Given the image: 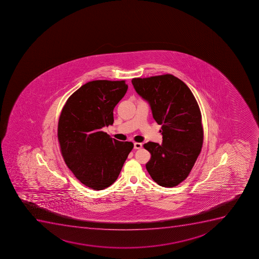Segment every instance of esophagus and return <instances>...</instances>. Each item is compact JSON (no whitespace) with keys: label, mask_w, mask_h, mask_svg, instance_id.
Returning <instances> with one entry per match:
<instances>
[{"label":"esophagus","mask_w":259,"mask_h":259,"mask_svg":"<svg viewBox=\"0 0 259 259\" xmlns=\"http://www.w3.org/2000/svg\"><path fill=\"white\" fill-rule=\"evenodd\" d=\"M142 148H143V144H140V143H134V149H140Z\"/></svg>","instance_id":"esophagus-1"}]
</instances>
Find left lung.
Wrapping results in <instances>:
<instances>
[{
  "label": "left lung",
  "mask_w": 259,
  "mask_h": 259,
  "mask_svg": "<svg viewBox=\"0 0 259 259\" xmlns=\"http://www.w3.org/2000/svg\"><path fill=\"white\" fill-rule=\"evenodd\" d=\"M132 83L161 125L162 144L149 142L144 145L151 154L147 170L159 186L176 187L188 177L202 149L198 104L187 84L171 74L133 78Z\"/></svg>",
  "instance_id": "left-lung-1"
}]
</instances>
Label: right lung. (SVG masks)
Wrapping results in <instances>:
<instances>
[{"instance_id": "obj_1", "label": "right lung", "mask_w": 259, "mask_h": 259, "mask_svg": "<svg viewBox=\"0 0 259 259\" xmlns=\"http://www.w3.org/2000/svg\"><path fill=\"white\" fill-rule=\"evenodd\" d=\"M127 89L125 81L87 82L68 98L60 115L57 135L65 163L91 189L112 185L134 149L132 142L102 132L114 122L113 110Z\"/></svg>"}]
</instances>
